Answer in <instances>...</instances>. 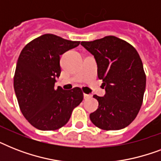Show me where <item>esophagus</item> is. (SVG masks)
<instances>
[{"instance_id":"34e87169","label":"esophagus","mask_w":161,"mask_h":161,"mask_svg":"<svg viewBox=\"0 0 161 161\" xmlns=\"http://www.w3.org/2000/svg\"><path fill=\"white\" fill-rule=\"evenodd\" d=\"M83 97H84V98H90L91 95L90 94H87V93H83Z\"/></svg>"}]
</instances>
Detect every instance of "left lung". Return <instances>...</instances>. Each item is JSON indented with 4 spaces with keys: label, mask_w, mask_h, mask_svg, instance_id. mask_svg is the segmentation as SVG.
<instances>
[{
    "label": "left lung",
    "mask_w": 161,
    "mask_h": 161,
    "mask_svg": "<svg viewBox=\"0 0 161 161\" xmlns=\"http://www.w3.org/2000/svg\"><path fill=\"white\" fill-rule=\"evenodd\" d=\"M95 58L98 77L105 88L104 97L94 94L98 108L90 114L93 125L103 130L127 127L140 111L146 76L140 55L134 47L114 36L92 42H81Z\"/></svg>",
    "instance_id": "obj_1"
}]
</instances>
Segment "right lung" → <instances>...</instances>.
<instances>
[{"instance_id": "1", "label": "right lung", "mask_w": 161, "mask_h": 161, "mask_svg": "<svg viewBox=\"0 0 161 161\" xmlns=\"http://www.w3.org/2000/svg\"><path fill=\"white\" fill-rule=\"evenodd\" d=\"M79 41L44 34L26 44L19 55L14 89L26 119L40 130H56L68 122L74 108L83 99L78 87L71 90L54 88L60 76V55Z\"/></svg>"}]
</instances>
